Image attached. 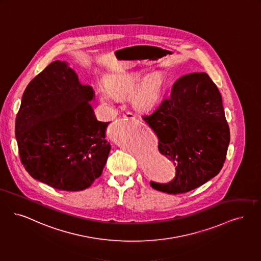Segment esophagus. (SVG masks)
I'll use <instances>...</instances> for the list:
<instances>
[{
	"instance_id": "34e87169",
	"label": "esophagus",
	"mask_w": 261,
	"mask_h": 261,
	"mask_svg": "<svg viewBox=\"0 0 261 261\" xmlns=\"http://www.w3.org/2000/svg\"><path fill=\"white\" fill-rule=\"evenodd\" d=\"M124 116L127 117V118H130V119H134V118L137 117V115H136L135 114H133L132 112H127L125 115H124Z\"/></svg>"
}]
</instances>
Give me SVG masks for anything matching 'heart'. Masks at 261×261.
<instances>
[{"mask_svg": "<svg viewBox=\"0 0 261 261\" xmlns=\"http://www.w3.org/2000/svg\"><path fill=\"white\" fill-rule=\"evenodd\" d=\"M132 83L124 77H112L108 81L107 85L100 87V100L102 104L108 107H114L115 96L119 97L128 91ZM160 93V84L154 79L149 80L142 89L136 94L135 103L138 107L146 108L154 103Z\"/></svg>", "mask_w": 261, "mask_h": 261, "instance_id": "1", "label": "heart"}]
</instances>
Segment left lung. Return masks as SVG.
<instances>
[{
    "mask_svg": "<svg viewBox=\"0 0 261 261\" xmlns=\"http://www.w3.org/2000/svg\"><path fill=\"white\" fill-rule=\"evenodd\" d=\"M143 119L156 134L159 152L176 169L171 181L151 180V188L185 193L219 174L229 145V126L221 95L207 73L179 77L171 94Z\"/></svg>",
    "mask_w": 261,
    "mask_h": 261,
    "instance_id": "1",
    "label": "left lung"
}]
</instances>
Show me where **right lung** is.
Wrapping results in <instances>:
<instances>
[{"instance_id":"right-lung-1","label":"right lung","mask_w":261,"mask_h":261,"mask_svg":"<svg viewBox=\"0 0 261 261\" xmlns=\"http://www.w3.org/2000/svg\"><path fill=\"white\" fill-rule=\"evenodd\" d=\"M94 91L68 64L50 63L27 85L15 119L21 163L29 175L65 191L89 188L102 175L110 122L98 121Z\"/></svg>"}]
</instances>
